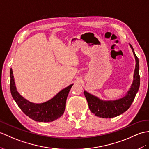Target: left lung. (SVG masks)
Returning a JSON list of instances; mask_svg holds the SVG:
<instances>
[{"instance_id": "1", "label": "left lung", "mask_w": 149, "mask_h": 149, "mask_svg": "<svg viewBox=\"0 0 149 149\" xmlns=\"http://www.w3.org/2000/svg\"><path fill=\"white\" fill-rule=\"evenodd\" d=\"M133 49L134 56L136 59V67L134 73V81L133 84L126 96L115 101L105 102L100 100L95 96L91 95L88 92L84 91L85 97L87 100L89 110L95 116L102 118H112L125 112L132 104L136 93L139 89L140 78L139 74V60Z\"/></svg>"}]
</instances>
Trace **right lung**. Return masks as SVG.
<instances>
[{
    "label": "right lung",
    "mask_w": 149,
    "mask_h": 149,
    "mask_svg": "<svg viewBox=\"0 0 149 149\" xmlns=\"http://www.w3.org/2000/svg\"><path fill=\"white\" fill-rule=\"evenodd\" d=\"M10 90L13 99L23 112L36 121L51 122L63 115L68 93L73 84L59 92L54 98L45 103L36 104L23 98L16 91L12 68L10 69Z\"/></svg>",
    "instance_id": "obj_1"
}]
</instances>
